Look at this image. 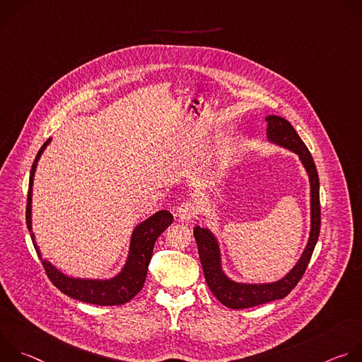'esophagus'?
<instances>
[{
  "label": "esophagus",
  "instance_id": "obj_1",
  "mask_svg": "<svg viewBox=\"0 0 362 362\" xmlns=\"http://www.w3.org/2000/svg\"><path fill=\"white\" fill-rule=\"evenodd\" d=\"M196 214H197L196 204H194L193 202H189V200L180 203L177 211H176V216H177L179 221H182V222H186V221L193 219V218L196 216Z\"/></svg>",
  "mask_w": 362,
  "mask_h": 362
}]
</instances>
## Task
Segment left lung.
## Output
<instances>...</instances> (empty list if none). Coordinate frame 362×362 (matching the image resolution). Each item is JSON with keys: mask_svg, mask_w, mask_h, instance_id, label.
<instances>
[{"mask_svg": "<svg viewBox=\"0 0 362 362\" xmlns=\"http://www.w3.org/2000/svg\"><path fill=\"white\" fill-rule=\"evenodd\" d=\"M268 140L276 146L288 148L299 156L311 186V232L306 247L303 249L296 265L279 281L269 284H243L232 281L222 268V255L216 236L208 228L196 226L193 235L199 249L200 264L204 279L212 293L230 309L252 308L271 300L285 298L300 281L305 269L311 261L314 247L317 245L321 229V206H320V177L305 143L300 140L292 124L279 116H267Z\"/></svg>", "mask_w": 362, "mask_h": 362, "instance_id": "8db88e82", "label": "left lung"}]
</instances>
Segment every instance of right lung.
Segmentation results:
<instances>
[{
  "mask_svg": "<svg viewBox=\"0 0 362 362\" xmlns=\"http://www.w3.org/2000/svg\"><path fill=\"white\" fill-rule=\"evenodd\" d=\"M51 139H48L41 148L37 153V158L33 163L31 173H30V185H28V197H27V211H25V219H27V228L31 232V197H33V182H34V173L37 169V163L41 158L42 151L48 146ZM173 222V215L169 211H159L141 223H139L130 239V247L127 261L122 271L110 278V279H81V278H73L64 275L62 271H59L54 265H51L47 259H42L40 247L35 243L34 233H31V240L34 243V247L40 256L42 262V267L45 269V274L48 275L49 281L54 284L63 293L69 295L70 298H74L77 300L86 302V303H94V305H123L133 299L143 288L147 268L151 259L153 246L156 239L160 236V233Z\"/></svg>",
  "mask_w": 362,
  "mask_h": 362,
  "instance_id": "1",
  "label": "right lung"
}]
</instances>
